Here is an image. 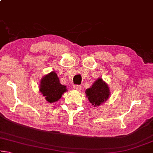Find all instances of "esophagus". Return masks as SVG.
<instances>
[{
	"label": "esophagus",
	"instance_id": "34e87169",
	"mask_svg": "<svg viewBox=\"0 0 153 153\" xmlns=\"http://www.w3.org/2000/svg\"><path fill=\"white\" fill-rule=\"evenodd\" d=\"M74 88L75 89V90H81V86H79V85H77V84H76V85H74Z\"/></svg>",
	"mask_w": 153,
	"mask_h": 153
}]
</instances>
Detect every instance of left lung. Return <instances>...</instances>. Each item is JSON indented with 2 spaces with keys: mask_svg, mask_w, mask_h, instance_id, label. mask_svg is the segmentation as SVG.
Listing matches in <instances>:
<instances>
[{
  "mask_svg": "<svg viewBox=\"0 0 153 153\" xmlns=\"http://www.w3.org/2000/svg\"><path fill=\"white\" fill-rule=\"evenodd\" d=\"M86 94L90 102L94 107H98L108 99L110 91L107 84L101 78H99L91 88L86 90Z\"/></svg>",
  "mask_w": 153,
  "mask_h": 153,
  "instance_id": "1",
  "label": "left lung"
}]
</instances>
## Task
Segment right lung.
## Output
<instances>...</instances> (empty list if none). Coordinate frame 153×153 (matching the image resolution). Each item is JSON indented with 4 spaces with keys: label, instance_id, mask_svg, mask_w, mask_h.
I'll use <instances>...</instances> for the list:
<instances>
[{
    "label": "right lung",
    "instance_id": "1",
    "mask_svg": "<svg viewBox=\"0 0 153 153\" xmlns=\"http://www.w3.org/2000/svg\"><path fill=\"white\" fill-rule=\"evenodd\" d=\"M40 91L48 102L53 103L59 100L67 89L65 86L60 84L55 72L52 71L41 79Z\"/></svg>",
    "mask_w": 153,
    "mask_h": 153
}]
</instances>
